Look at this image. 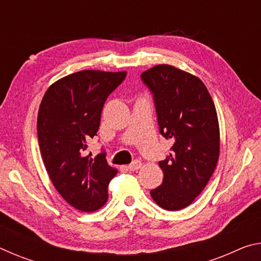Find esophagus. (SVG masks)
I'll list each match as a JSON object with an SVG mask.
<instances>
[{
    "instance_id": "34e87169",
    "label": "esophagus",
    "mask_w": 261,
    "mask_h": 261,
    "mask_svg": "<svg viewBox=\"0 0 261 261\" xmlns=\"http://www.w3.org/2000/svg\"><path fill=\"white\" fill-rule=\"evenodd\" d=\"M141 168V162L140 161H134L131 163V165H129L127 166V169H129L130 171H136V170H138V169H140Z\"/></svg>"
}]
</instances>
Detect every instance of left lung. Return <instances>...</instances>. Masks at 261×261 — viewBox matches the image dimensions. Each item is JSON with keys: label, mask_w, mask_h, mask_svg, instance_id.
<instances>
[{"label": "left lung", "mask_w": 261, "mask_h": 261, "mask_svg": "<svg viewBox=\"0 0 261 261\" xmlns=\"http://www.w3.org/2000/svg\"><path fill=\"white\" fill-rule=\"evenodd\" d=\"M141 81L153 94L160 134L173 141L171 153L159 162L162 184L151 196L163 210H182L204 190L219 160L213 99L199 78L173 65H155L141 73Z\"/></svg>", "instance_id": "8db88e82"}]
</instances>
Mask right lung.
I'll return each instance as SVG.
<instances>
[{
  "instance_id": "add662e5",
  "label": "right lung",
  "mask_w": 261,
  "mask_h": 261,
  "mask_svg": "<svg viewBox=\"0 0 261 261\" xmlns=\"http://www.w3.org/2000/svg\"><path fill=\"white\" fill-rule=\"evenodd\" d=\"M126 71L83 70L49 86L38 113V141L46 170L63 199L82 212H94L108 199V184L117 169L105 153L92 159L87 141L96 136L108 95Z\"/></svg>"
}]
</instances>
